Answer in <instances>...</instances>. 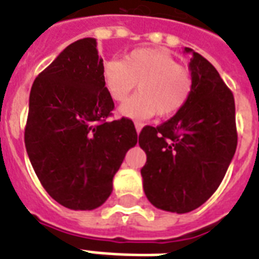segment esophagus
I'll use <instances>...</instances> for the list:
<instances>
[{
	"label": "esophagus",
	"instance_id": "34e87169",
	"mask_svg": "<svg viewBox=\"0 0 259 259\" xmlns=\"http://www.w3.org/2000/svg\"><path fill=\"white\" fill-rule=\"evenodd\" d=\"M142 126H144V124H142V122H138V121H137V122H135V130H137V133H141V130H142Z\"/></svg>",
	"mask_w": 259,
	"mask_h": 259
}]
</instances>
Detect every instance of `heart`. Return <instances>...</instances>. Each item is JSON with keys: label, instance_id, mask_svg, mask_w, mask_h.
<instances>
[{"label": "heart", "instance_id": "obj_1", "mask_svg": "<svg viewBox=\"0 0 259 259\" xmlns=\"http://www.w3.org/2000/svg\"><path fill=\"white\" fill-rule=\"evenodd\" d=\"M102 79L113 102H124L138 83L139 93L122 104L118 113L133 120L155 114L170 117L183 109L192 92V75L168 51L137 49L124 61L109 60L102 68Z\"/></svg>", "mask_w": 259, "mask_h": 259}]
</instances>
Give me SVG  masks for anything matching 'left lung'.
Masks as SVG:
<instances>
[{
	"mask_svg": "<svg viewBox=\"0 0 259 259\" xmlns=\"http://www.w3.org/2000/svg\"><path fill=\"white\" fill-rule=\"evenodd\" d=\"M192 92L179 113L159 126L146 125L139 146L144 191L156 208L187 213L212 197L237 148L234 97L210 62L192 49Z\"/></svg>",
	"mask_w": 259,
	"mask_h": 259,
	"instance_id": "1",
	"label": "left lung"
}]
</instances>
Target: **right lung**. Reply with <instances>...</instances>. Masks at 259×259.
I'll return each mask as SVG.
<instances>
[{
    "label": "right lung",
    "mask_w": 259,
    "mask_h": 259,
    "mask_svg": "<svg viewBox=\"0 0 259 259\" xmlns=\"http://www.w3.org/2000/svg\"><path fill=\"white\" fill-rule=\"evenodd\" d=\"M96 38L69 45L34 79L25 146L45 190L62 206L92 210L113 191V179L137 145L130 118L107 121L114 102L102 79Z\"/></svg>",
    "instance_id": "right-lung-1"
}]
</instances>
